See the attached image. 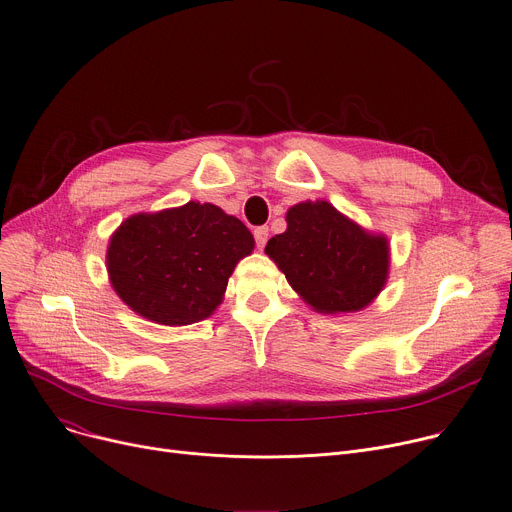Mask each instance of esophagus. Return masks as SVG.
Returning <instances> with one entry per match:
<instances>
[{"label":"esophagus","instance_id":"obj_1","mask_svg":"<svg viewBox=\"0 0 512 512\" xmlns=\"http://www.w3.org/2000/svg\"><path fill=\"white\" fill-rule=\"evenodd\" d=\"M253 235H255L257 247H259V249H263V247H265V243H267V237H269V228H267V226H259V228H255V230H253Z\"/></svg>","mask_w":512,"mask_h":512}]
</instances>
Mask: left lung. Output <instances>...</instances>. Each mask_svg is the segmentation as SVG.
<instances>
[{
  "mask_svg": "<svg viewBox=\"0 0 512 512\" xmlns=\"http://www.w3.org/2000/svg\"><path fill=\"white\" fill-rule=\"evenodd\" d=\"M286 222L265 253L312 310L359 312L380 296L390 273L386 235L369 232L327 200L292 206Z\"/></svg>",
  "mask_w": 512,
  "mask_h": 512,
  "instance_id": "1",
  "label": "left lung"
}]
</instances>
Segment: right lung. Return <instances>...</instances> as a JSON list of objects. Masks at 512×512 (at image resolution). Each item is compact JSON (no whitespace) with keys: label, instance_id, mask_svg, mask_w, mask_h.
<instances>
[{"label":"right lung","instance_id":"add662e5","mask_svg":"<svg viewBox=\"0 0 512 512\" xmlns=\"http://www.w3.org/2000/svg\"><path fill=\"white\" fill-rule=\"evenodd\" d=\"M255 239L214 204L188 202L128 216L110 237L108 277L118 298L165 327L194 324L222 304L228 277Z\"/></svg>","mask_w":512,"mask_h":512}]
</instances>
